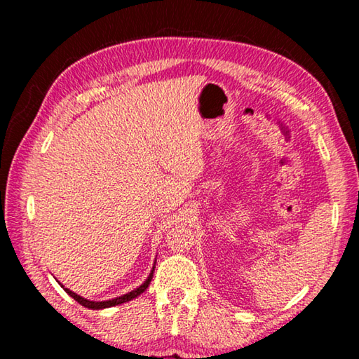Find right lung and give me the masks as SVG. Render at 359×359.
I'll return each mask as SVG.
<instances>
[{"instance_id": "add662e5", "label": "right lung", "mask_w": 359, "mask_h": 359, "mask_svg": "<svg viewBox=\"0 0 359 359\" xmlns=\"http://www.w3.org/2000/svg\"><path fill=\"white\" fill-rule=\"evenodd\" d=\"M154 271H155V264H154V267H151V271H150V274H149V277L145 278V282L142 283V285H139L137 288H135L133 291H130V293H126V294H121V296H118V297H114V299H109V301H90V299H85V297H82V296H79L77 293H74V291H71L69 288H65L62 283V288L66 291V293H68L72 299H76L79 304H82L83 307H87V309H92V311H100V309H107V307H114V306H120V304H123V302H128V301H133L135 299V297H137L139 294H142L145 290H147V287L150 285V282H151V277H154Z\"/></svg>"}]
</instances>
